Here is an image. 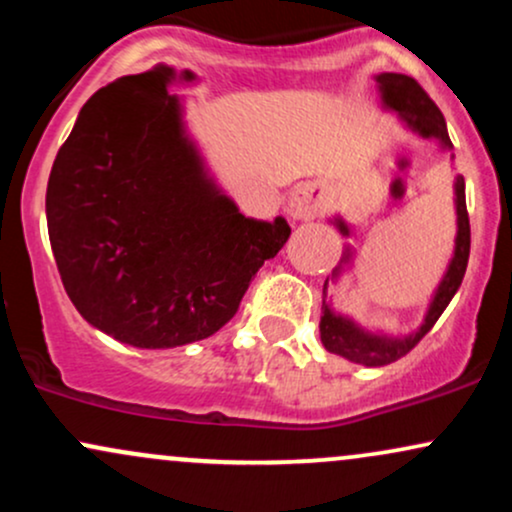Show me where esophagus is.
Wrapping results in <instances>:
<instances>
[{"label":"esophagus","instance_id":"obj_1","mask_svg":"<svg viewBox=\"0 0 512 512\" xmlns=\"http://www.w3.org/2000/svg\"><path fill=\"white\" fill-rule=\"evenodd\" d=\"M322 190L317 185H298L296 190L291 192L289 204H286V214L291 216L293 221H308L315 219L317 211L322 209Z\"/></svg>","mask_w":512,"mask_h":512}]
</instances>
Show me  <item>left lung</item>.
<instances>
[{
    "instance_id": "left-lung-1",
    "label": "left lung",
    "mask_w": 512,
    "mask_h": 512,
    "mask_svg": "<svg viewBox=\"0 0 512 512\" xmlns=\"http://www.w3.org/2000/svg\"><path fill=\"white\" fill-rule=\"evenodd\" d=\"M375 88H378L380 105L390 113L399 117L404 127L409 129L416 137L426 139V142H436L440 151L450 154V161L455 158L452 154V142L448 137V125H445V117L438 110V105L426 96V91L416 84L414 79L407 74H395V72H383L375 74ZM452 202H455V248H452V257L445 267L443 276H440L436 291L431 293V301H428L426 315L421 320V325L409 334H387L383 330H366L363 325H358L354 317L339 313L334 310L332 298L327 296V286L337 284L342 279V274L349 272L354 267V248L349 243L344 245V255L339 260L337 267L332 269V279L327 276L325 286H322V315H320V339L330 354H337L346 358L351 363H361V366H387V363L397 361V358L407 356L421 339L431 332V327L436 325L438 317L443 315V310L448 308L457 289H460L464 272H467V260H469V216H467V202H464V178L460 173L455 175L452 182ZM330 223L342 233L344 238H351V226L344 221L342 214H334Z\"/></svg>"
}]
</instances>
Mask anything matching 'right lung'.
<instances>
[{
  "label": "right lung",
  "instance_id": "right-lung-1",
  "mask_svg": "<svg viewBox=\"0 0 512 512\" xmlns=\"http://www.w3.org/2000/svg\"><path fill=\"white\" fill-rule=\"evenodd\" d=\"M197 74L156 64L88 98L52 163V255L91 327L173 349L219 332L250 279L284 248V216L250 219L226 195L173 86Z\"/></svg>",
  "mask_w": 512,
  "mask_h": 512
}]
</instances>
